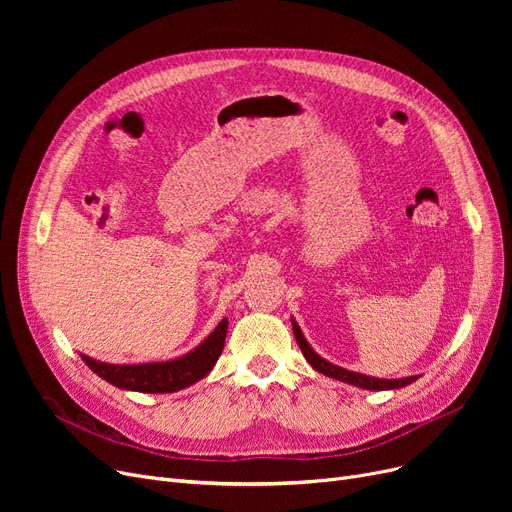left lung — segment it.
<instances>
[{
	"label": "left lung",
	"instance_id": "obj_1",
	"mask_svg": "<svg viewBox=\"0 0 512 512\" xmlns=\"http://www.w3.org/2000/svg\"><path fill=\"white\" fill-rule=\"evenodd\" d=\"M292 332H294V338H297V344L301 348V353L309 361V365L315 371L328 375V378H334V380H340V382H346V384H353V386L363 388V390H398V388H405V386L413 384L415 380H419V375H411V378H400V380H382V378H371V375L338 367V365L326 361L324 357H319L313 351L311 344L307 342V338L303 336L299 324L294 319H292Z\"/></svg>",
	"mask_w": 512,
	"mask_h": 512
}]
</instances>
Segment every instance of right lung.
Returning <instances> with one entry per match:
<instances>
[{"label":"right lung","instance_id":"1","mask_svg":"<svg viewBox=\"0 0 512 512\" xmlns=\"http://www.w3.org/2000/svg\"><path fill=\"white\" fill-rule=\"evenodd\" d=\"M228 332V319L224 317L218 328H215L197 348L188 351L182 357L164 363H139V365H114L101 363L80 353L93 373L101 380L114 384L122 390L132 392H147V394H168L176 390H184L195 382L203 380L205 375L218 363Z\"/></svg>","mask_w":512,"mask_h":512}]
</instances>
